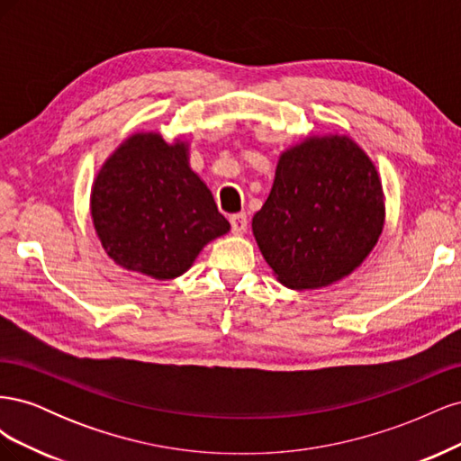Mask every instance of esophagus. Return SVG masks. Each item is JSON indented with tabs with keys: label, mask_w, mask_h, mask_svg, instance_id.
<instances>
[{
	"label": "esophagus",
	"mask_w": 461,
	"mask_h": 461,
	"mask_svg": "<svg viewBox=\"0 0 461 461\" xmlns=\"http://www.w3.org/2000/svg\"><path fill=\"white\" fill-rule=\"evenodd\" d=\"M230 227L234 234H244L248 229V219L246 213H236L230 217Z\"/></svg>",
	"instance_id": "obj_1"
}]
</instances>
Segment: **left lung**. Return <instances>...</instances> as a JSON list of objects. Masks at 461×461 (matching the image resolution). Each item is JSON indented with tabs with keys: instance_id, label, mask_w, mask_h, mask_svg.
Wrapping results in <instances>:
<instances>
[{
	"instance_id": "1",
	"label": "left lung",
	"mask_w": 461,
	"mask_h": 461,
	"mask_svg": "<svg viewBox=\"0 0 461 461\" xmlns=\"http://www.w3.org/2000/svg\"><path fill=\"white\" fill-rule=\"evenodd\" d=\"M384 225V194L367 153L350 136H308L278 158L269 198L252 219L276 281L315 290L354 273Z\"/></svg>"
}]
</instances>
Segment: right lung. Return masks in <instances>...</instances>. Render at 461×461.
Instances as JSON below:
<instances>
[{"instance_id":"add662e5","label":"right lung","mask_w":461,"mask_h":461,"mask_svg":"<svg viewBox=\"0 0 461 461\" xmlns=\"http://www.w3.org/2000/svg\"><path fill=\"white\" fill-rule=\"evenodd\" d=\"M188 142L159 132L127 138L97 171L90 213L105 254L158 281L186 273L205 244L230 230L188 161Z\"/></svg>"}]
</instances>
